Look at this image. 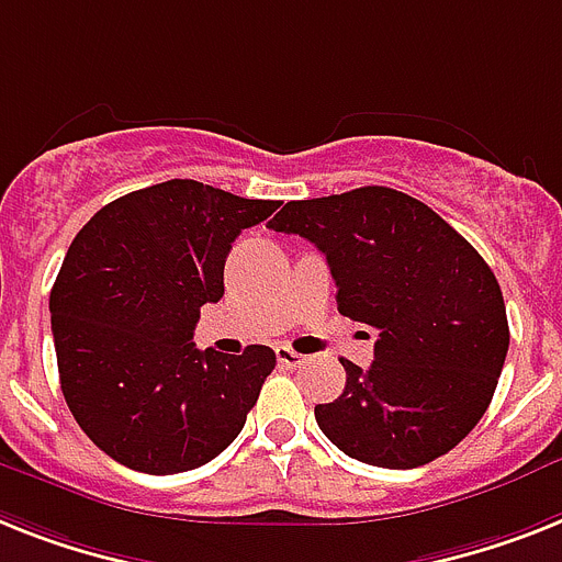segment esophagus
Wrapping results in <instances>:
<instances>
[{
  "mask_svg": "<svg viewBox=\"0 0 562 562\" xmlns=\"http://www.w3.org/2000/svg\"><path fill=\"white\" fill-rule=\"evenodd\" d=\"M276 356L281 368H301V364H307V356L295 353L290 347H276Z\"/></svg>",
  "mask_w": 562,
  "mask_h": 562,
  "instance_id": "obj_1",
  "label": "esophagus"
}]
</instances>
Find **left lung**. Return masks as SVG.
Wrapping results in <instances>:
<instances>
[{"label": "left lung", "mask_w": 562, "mask_h": 562, "mask_svg": "<svg viewBox=\"0 0 562 562\" xmlns=\"http://www.w3.org/2000/svg\"><path fill=\"white\" fill-rule=\"evenodd\" d=\"M270 229L322 249L338 313L373 327V364L341 359L345 393L315 405L324 437L379 468L457 448L488 411L508 318L482 255L422 201L387 187L290 201Z\"/></svg>", "instance_id": "8db88e82"}]
</instances>
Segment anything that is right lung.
<instances>
[{"label":"right lung","mask_w":562,"mask_h":562,"mask_svg":"<svg viewBox=\"0 0 562 562\" xmlns=\"http://www.w3.org/2000/svg\"><path fill=\"white\" fill-rule=\"evenodd\" d=\"M278 201H249L198 180L137 189L71 240L50 290L63 396L86 437L143 474L206 465L238 437L276 353L198 350L203 304L224 295L240 229Z\"/></svg>","instance_id":"1"}]
</instances>
